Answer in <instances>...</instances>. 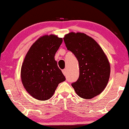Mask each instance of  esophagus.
Wrapping results in <instances>:
<instances>
[{
    "label": "esophagus",
    "instance_id": "esophagus-1",
    "mask_svg": "<svg viewBox=\"0 0 129 129\" xmlns=\"http://www.w3.org/2000/svg\"><path fill=\"white\" fill-rule=\"evenodd\" d=\"M67 69H63V70H62V73H63V74H64L65 76H66L67 75Z\"/></svg>",
    "mask_w": 129,
    "mask_h": 129
}]
</instances>
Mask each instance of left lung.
Masks as SVG:
<instances>
[{"label": "left lung", "instance_id": "8db88e82", "mask_svg": "<svg viewBox=\"0 0 129 129\" xmlns=\"http://www.w3.org/2000/svg\"><path fill=\"white\" fill-rule=\"evenodd\" d=\"M63 41L79 62V77L71 83L76 94L85 99L100 94L108 84L111 72L103 50L93 38L83 33L71 32L65 35Z\"/></svg>", "mask_w": 129, "mask_h": 129}]
</instances>
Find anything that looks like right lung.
Here are the masks:
<instances>
[{"label": "right lung", "instance_id": "1", "mask_svg": "<svg viewBox=\"0 0 129 129\" xmlns=\"http://www.w3.org/2000/svg\"><path fill=\"white\" fill-rule=\"evenodd\" d=\"M62 43V39L56 35H44L26 54L21 66V81L27 92L37 100L50 99L59 83L66 80L55 59Z\"/></svg>", "mask_w": 129, "mask_h": 129}]
</instances>
